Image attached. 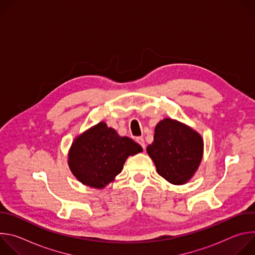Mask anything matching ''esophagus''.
Returning <instances> with one entry per match:
<instances>
[{"label": "esophagus", "mask_w": 255, "mask_h": 255, "mask_svg": "<svg viewBox=\"0 0 255 255\" xmlns=\"http://www.w3.org/2000/svg\"><path fill=\"white\" fill-rule=\"evenodd\" d=\"M136 141H137L138 144L141 145V147H142L143 149H145V142H144V139H143L142 137H137V138H136Z\"/></svg>", "instance_id": "obj_1"}]
</instances>
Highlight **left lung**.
Segmentation results:
<instances>
[{
    "mask_svg": "<svg viewBox=\"0 0 255 255\" xmlns=\"http://www.w3.org/2000/svg\"><path fill=\"white\" fill-rule=\"evenodd\" d=\"M153 138L146 151L157 173L172 185L187 184L203 159L201 134L185 123L164 118L156 124Z\"/></svg>",
    "mask_w": 255,
    "mask_h": 255,
    "instance_id": "left-lung-1",
    "label": "left lung"
}]
</instances>
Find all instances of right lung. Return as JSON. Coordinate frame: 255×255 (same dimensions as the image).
<instances>
[{
	"label": "right lung",
	"mask_w": 255,
	"mask_h": 255,
	"mask_svg": "<svg viewBox=\"0 0 255 255\" xmlns=\"http://www.w3.org/2000/svg\"><path fill=\"white\" fill-rule=\"evenodd\" d=\"M142 151L138 143L102 121L75 138L67 163L83 185L102 190L115 180L130 155Z\"/></svg>",
	"instance_id": "obj_1"
}]
</instances>
